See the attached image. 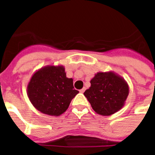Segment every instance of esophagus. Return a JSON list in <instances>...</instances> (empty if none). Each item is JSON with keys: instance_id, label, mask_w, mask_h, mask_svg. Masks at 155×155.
I'll use <instances>...</instances> for the list:
<instances>
[{"instance_id": "1", "label": "esophagus", "mask_w": 155, "mask_h": 155, "mask_svg": "<svg viewBox=\"0 0 155 155\" xmlns=\"http://www.w3.org/2000/svg\"><path fill=\"white\" fill-rule=\"evenodd\" d=\"M84 91H85V87H83L82 89L80 90V92H81V93H84Z\"/></svg>"}]
</instances>
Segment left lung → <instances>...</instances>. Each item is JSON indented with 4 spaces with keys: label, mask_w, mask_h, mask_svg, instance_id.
<instances>
[{
    "label": "left lung",
    "mask_w": 155,
    "mask_h": 155,
    "mask_svg": "<svg viewBox=\"0 0 155 155\" xmlns=\"http://www.w3.org/2000/svg\"><path fill=\"white\" fill-rule=\"evenodd\" d=\"M84 92L93 110L101 116H110L124 107L128 97L127 82L113 71L98 72Z\"/></svg>",
    "instance_id": "8db88e82"
}]
</instances>
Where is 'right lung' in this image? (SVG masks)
Instances as JSON below:
<instances>
[{"label": "right lung", "mask_w": 155, "mask_h": 155, "mask_svg": "<svg viewBox=\"0 0 155 155\" xmlns=\"http://www.w3.org/2000/svg\"><path fill=\"white\" fill-rule=\"evenodd\" d=\"M79 91L73 79L66 76L63 65H47L32 74L27 85V94L34 107L42 113L59 116L69 107Z\"/></svg>", "instance_id": "obj_1"}]
</instances>
